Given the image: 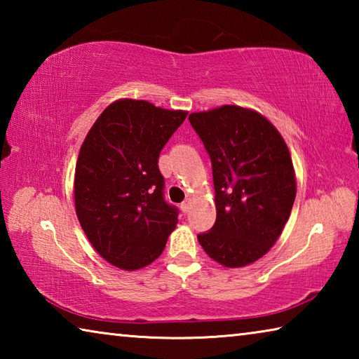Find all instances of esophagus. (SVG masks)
I'll use <instances>...</instances> for the list:
<instances>
[{
    "label": "esophagus",
    "instance_id": "34e87169",
    "mask_svg": "<svg viewBox=\"0 0 359 359\" xmlns=\"http://www.w3.org/2000/svg\"><path fill=\"white\" fill-rule=\"evenodd\" d=\"M180 209H182V212H184V214H188V212H190V209H191V203H190V201L182 203Z\"/></svg>",
    "mask_w": 359,
    "mask_h": 359
}]
</instances>
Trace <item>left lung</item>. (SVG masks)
I'll return each mask as SVG.
<instances>
[{
    "label": "left lung",
    "instance_id": "1",
    "mask_svg": "<svg viewBox=\"0 0 359 359\" xmlns=\"http://www.w3.org/2000/svg\"><path fill=\"white\" fill-rule=\"evenodd\" d=\"M210 156L217 220L198 241L212 259L242 267L269 252L296 198L293 161L263 115L239 106L190 114Z\"/></svg>",
    "mask_w": 359,
    "mask_h": 359
}]
</instances>
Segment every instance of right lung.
I'll list each match as a JSON object with an SVG mask.
<instances>
[{"label": "right lung", "mask_w": 359, "mask_h": 359, "mask_svg": "<svg viewBox=\"0 0 359 359\" xmlns=\"http://www.w3.org/2000/svg\"><path fill=\"white\" fill-rule=\"evenodd\" d=\"M185 117L149 101L118 100L85 137L74 175L76 214L90 244L115 267L154 263L177 224L158 158Z\"/></svg>", "instance_id": "1"}]
</instances>
